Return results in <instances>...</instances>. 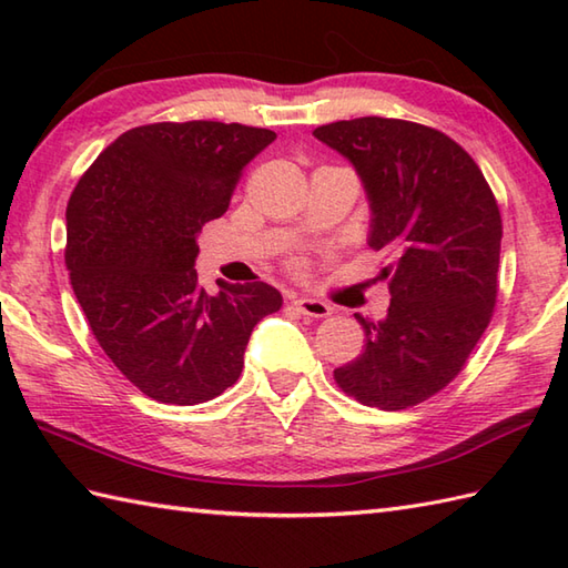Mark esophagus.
<instances>
[{"mask_svg":"<svg viewBox=\"0 0 568 568\" xmlns=\"http://www.w3.org/2000/svg\"><path fill=\"white\" fill-rule=\"evenodd\" d=\"M293 305L297 312H303L307 317H329L332 315V307L327 303H322V300L315 297H293Z\"/></svg>","mask_w":568,"mask_h":568,"instance_id":"1","label":"esophagus"}]
</instances>
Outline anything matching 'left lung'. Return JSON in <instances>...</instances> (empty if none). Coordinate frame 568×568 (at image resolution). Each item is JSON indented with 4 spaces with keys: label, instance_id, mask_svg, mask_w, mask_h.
Here are the masks:
<instances>
[{
    "label": "left lung",
    "instance_id": "obj_1",
    "mask_svg": "<svg viewBox=\"0 0 568 568\" xmlns=\"http://www.w3.org/2000/svg\"><path fill=\"white\" fill-rule=\"evenodd\" d=\"M364 185L368 246L393 251L385 320L356 315L366 344L334 371L358 403L405 409L452 383L486 332L498 295L503 222L474 159L442 131L361 116L312 131Z\"/></svg>",
    "mask_w": 568,
    "mask_h": 568
}]
</instances>
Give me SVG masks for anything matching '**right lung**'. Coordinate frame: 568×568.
Returning a JSON list of instances; mask_svg holds the SVG:
<instances>
[{
    "instance_id": "add662e5",
    "label": "right lung",
    "mask_w": 568,
    "mask_h": 568,
    "mask_svg": "<svg viewBox=\"0 0 568 568\" xmlns=\"http://www.w3.org/2000/svg\"><path fill=\"white\" fill-rule=\"evenodd\" d=\"M275 141L222 122L136 126L110 143L68 202L65 263L94 339L141 393L168 405L222 395L244 368L256 324L281 310L268 283L197 281L202 226Z\"/></svg>"
}]
</instances>
